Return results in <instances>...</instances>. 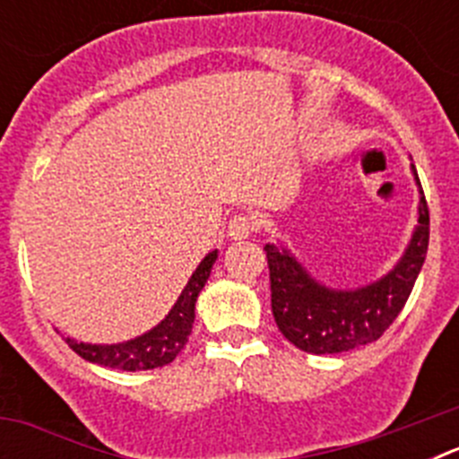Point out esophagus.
Here are the masks:
<instances>
[{
	"instance_id": "obj_1",
	"label": "esophagus",
	"mask_w": 459,
	"mask_h": 459,
	"mask_svg": "<svg viewBox=\"0 0 459 459\" xmlns=\"http://www.w3.org/2000/svg\"><path fill=\"white\" fill-rule=\"evenodd\" d=\"M255 232H257V221H255V216H250V213H237V216L230 221V225H227V234H230V238H234V241L253 237Z\"/></svg>"
}]
</instances>
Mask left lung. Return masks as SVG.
Listing matches in <instances>:
<instances>
[{
	"mask_svg": "<svg viewBox=\"0 0 459 459\" xmlns=\"http://www.w3.org/2000/svg\"><path fill=\"white\" fill-rule=\"evenodd\" d=\"M413 177L420 188L419 174ZM429 211L420 190L419 227L400 264L372 285L335 291L312 280L287 250L266 243L271 278V310L280 333L307 354H340L384 335L407 303L428 255Z\"/></svg>",
	"mask_w": 459,
	"mask_h": 459,
	"instance_id": "1",
	"label": "left lung"
}]
</instances>
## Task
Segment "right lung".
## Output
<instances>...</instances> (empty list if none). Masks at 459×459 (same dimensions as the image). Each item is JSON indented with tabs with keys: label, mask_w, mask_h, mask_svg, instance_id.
Here are the masks:
<instances>
[{
	"label": "right lung",
	"mask_w": 459,
	"mask_h": 459,
	"mask_svg": "<svg viewBox=\"0 0 459 459\" xmlns=\"http://www.w3.org/2000/svg\"><path fill=\"white\" fill-rule=\"evenodd\" d=\"M216 257V253H209L202 259V264L195 269L188 285L181 291L179 301L174 303L168 317L153 331L121 344H84L66 338L68 347L89 363L115 368V370H153V368H163L172 363L188 342L195 322V301L209 280L211 266H213Z\"/></svg>",
	"instance_id": "1"
}]
</instances>
